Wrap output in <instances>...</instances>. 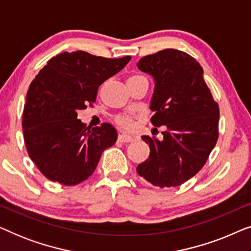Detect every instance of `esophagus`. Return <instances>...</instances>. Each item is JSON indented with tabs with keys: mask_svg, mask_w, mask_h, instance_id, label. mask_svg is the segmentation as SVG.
Wrapping results in <instances>:
<instances>
[{
	"mask_svg": "<svg viewBox=\"0 0 251 251\" xmlns=\"http://www.w3.org/2000/svg\"><path fill=\"white\" fill-rule=\"evenodd\" d=\"M132 140H133L132 137L126 136V135H125V133H120V135L118 136V142H120V143H130V142H132Z\"/></svg>",
	"mask_w": 251,
	"mask_h": 251,
	"instance_id": "1",
	"label": "esophagus"
}]
</instances>
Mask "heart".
Segmentation results:
<instances>
[{
    "label": "heart",
    "instance_id": "obj_1",
    "mask_svg": "<svg viewBox=\"0 0 251 251\" xmlns=\"http://www.w3.org/2000/svg\"><path fill=\"white\" fill-rule=\"evenodd\" d=\"M137 76H139V75H133V76H130L128 80H130V78H133V77H137ZM115 122L118 123V125L121 126L122 129H126V130H131L133 126H135V121H133V119L129 115L116 116Z\"/></svg>",
    "mask_w": 251,
    "mask_h": 251
}]
</instances>
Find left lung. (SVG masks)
Instances as JSON below:
<instances>
[{
    "instance_id": "obj_1",
    "label": "left lung",
    "mask_w": 251,
    "mask_h": 251,
    "mask_svg": "<svg viewBox=\"0 0 251 251\" xmlns=\"http://www.w3.org/2000/svg\"><path fill=\"white\" fill-rule=\"evenodd\" d=\"M137 66L155 83L151 122L166 126L162 140L142 137L151 152L137 173L154 186H178L201 170L217 143L218 104L200 64L186 52L164 49L143 57Z\"/></svg>"
}]
</instances>
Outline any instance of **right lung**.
I'll return each instance as SVG.
<instances>
[{
  "label": "right lung",
  "instance_id": "obj_1",
  "mask_svg": "<svg viewBox=\"0 0 251 251\" xmlns=\"http://www.w3.org/2000/svg\"><path fill=\"white\" fill-rule=\"evenodd\" d=\"M130 56L118 59L85 51L51 58L29 85L23 114L28 155L48 179L72 186L94 174L101 153L118 132L109 123L89 129L77 112L95 102L99 85L119 73Z\"/></svg>",
  "mask_w": 251,
  "mask_h": 251
}]
</instances>
